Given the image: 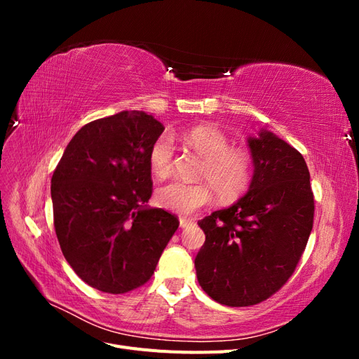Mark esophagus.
I'll return each mask as SVG.
<instances>
[{
  "instance_id": "34e87169",
  "label": "esophagus",
  "mask_w": 359,
  "mask_h": 359,
  "mask_svg": "<svg viewBox=\"0 0 359 359\" xmlns=\"http://www.w3.org/2000/svg\"><path fill=\"white\" fill-rule=\"evenodd\" d=\"M190 224H193L191 219H186V217H181V219H180V226L182 227V229H184V227L190 226Z\"/></svg>"
}]
</instances>
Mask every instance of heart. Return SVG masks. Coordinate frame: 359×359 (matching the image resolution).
<instances>
[{
	"instance_id": "obj_1",
	"label": "heart",
	"mask_w": 359,
	"mask_h": 359,
	"mask_svg": "<svg viewBox=\"0 0 359 359\" xmlns=\"http://www.w3.org/2000/svg\"><path fill=\"white\" fill-rule=\"evenodd\" d=\"M187 142L205 157L202 177L211 182L223 199H235L243 194L253 177L248 154L232 149L227 136L212 126H196L184 135ZM175 142L170 133L160 135L149 149V166L163 178L173 168ZM205 182H184L172 180L156 191V202L168 211L189 215L212 201V189Z\"/></svg>"
}]
</instances>
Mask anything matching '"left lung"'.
I'll return each instance as SVG.
<instances>
[{
	"label": "left lung",
	"instance_id": "1",
	"mask_svg": "<svg viewBox=\"0 0 359 359\" xmlns=\"http://www.w3.org/2000/svg\"><path fill=\"white\" fill-rule=\"evenodd\" d=\"M247 144L255 166L248 191L198 223L205 232L194 259L198 281L229 307L255 306L286 283L314 217L310 172L298 151L268 130Z\"/></svg>",
	"mask_w": 359,
	"mask_h": 359
}]
</instances>
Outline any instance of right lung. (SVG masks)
<instances>
[{
  "instance_id": "right-lung-1",
  "label": "right lung",
  "mask_w": 359,
  "mask_h": 359,
  "mask_svg": "<svg viewBox=\"0 0 359 359\" xmlns=\"http://www.w3.org/2000/svg\"><path fill=\"white\" fill-rule=\"evenodd\" d=\"M163 124L123 111L85 124L53 172V226L61 252L86 285L126 293L154 274L180 222L148 208L153 194L149 149Z\"/></svg>"
}]
</instances>
